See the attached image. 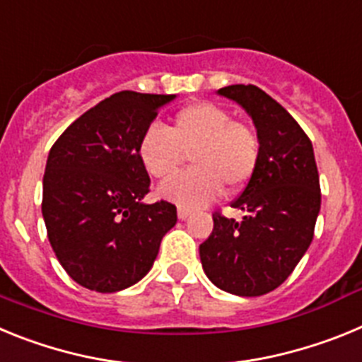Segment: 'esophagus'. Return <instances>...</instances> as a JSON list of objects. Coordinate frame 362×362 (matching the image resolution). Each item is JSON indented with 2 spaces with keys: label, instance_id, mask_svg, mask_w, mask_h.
I'll return each mask as SVG.
<instances>
[{
  "label": "esophagus",
  "instance_id": "obj_1",
  "mask_svg": "<svg viewBox=\"0 0 362 362\" xmlns=\"http://www.w3.org/2000/svg\"><path fill=\"white\" fill-rule=\"evenodd\" d=\"M190 214H192L190 209H185V206H179V209H177L179 219H187V217H190Z\"/></svg>",
  "mask_w": 362,
  "mask_h": 362
}]
</instances>
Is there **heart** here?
Wrapping results in <instances>:
<instances>
[{
  "label": "heart",
  "instance_id": "1",
  "mask_svg": "<svg viewBox=\"0 0 362 362\" xmlns=\"http://www.w3.org/2000/svg\"><path fill=\"white\" fill-rule=\"evenodd\" d=\"M137 153L156 179H170L192 153V170L166 181L159 197L199 209L216 199L223 188L239 190L254 175L259 159V139L246 124L219 105L199 101L181 108L170 130L152 123L143 132Z\"/></svg>",
  "mask_w": 362,
  "mask_h": 362
}]
</instances>
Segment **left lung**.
<instances>
[{
  "label": "left lung",
  "instance_id": "8db88e82",
  "mask_svg": "<svg viewBox=\"0 0 362 362\" xmlns=\"http://www.w3.org/2000/svg\"><path fill=\"white\" fill-rule=\"evenodd\" d=\"M217 94L252 117L259 159L232 203L245 217L214 214L212 233L199 245L201 264L217 288L241 297L264 296L286 281L313 239L321 210L313 146L288 112L255 85H230Z\"/></svg>",
  "mask_w": 362,
  "mask_h": 362
}]
</instances>
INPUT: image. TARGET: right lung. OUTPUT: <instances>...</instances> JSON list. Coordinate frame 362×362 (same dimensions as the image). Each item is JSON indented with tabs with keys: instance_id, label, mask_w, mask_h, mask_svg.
<instances>
[{
	"instance_id": "add662e5",
	"label": "right lung",
	"mask_w": 362,
	"mask_h": 362,
	"mask_svg": "<svg viewBox=\"0 0 362 362\" xmlns=\"http://www.w3.org/2000/svg\"><path fill=\"white\" fill-rule=\"evenodd\" d=\"M175 94L117 92L59 136L43 175V212L57 261L81 286L112 293L141 281L177 223L166 201L145 203L150 177L137 145Z\"/></svg>"
}]
</instances>
